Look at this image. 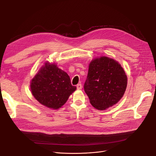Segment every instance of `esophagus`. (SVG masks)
Returning <instances> with one entry per match:
<instances>
[{"mask_svg":"<svg viewBox=\"0 0 156 156\" xmlns=\"http://www.w3.org/2000/svg\"><path fill=\"white\" fill-rule=\"evenodd\" d=\"M77 89L78 90H80L82 89V85H81V84H78L77 85Z\"/></svg>","mask_w":156,"mask_h":156,"instance_id":"1","label":"esophagus"}]
</instances>
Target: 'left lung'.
Returning <instances> with one entry per match:
<instances>
[{
    "label": "left lung",
    "instance_id": "1",
    "mask_svg": "<svg viewBox=\"0 0 156 156\" xmlns=\"http://www.w3.org/2000/svg\"><path fill=\"white\" fill-rule=\"evenodd\" d=\"M127 85V75L118 61L106 56L91 60L84 88L95 109L105 110L118 103Z\"/></svg>",
    "mask_w": 156,
    "mask_h": 156
}]
</instances>
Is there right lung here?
I'll use <instances>...</instances> for the list:
<instances>
[{
    "label": "right lung",
    "instance_id": "1",
    "mask_svg": "<svg viewBox=\"0 0 156 156\" xmlns=\"http://www.w3.org/2000/svg\"><path fill=\"white\" fill-rule=\"evenodd\" d=\"M30 91L40 104L50 109H58L66 102L76 90L68 75L55 63L46 61L31 79Z\"/></svg>",
    "mask_w": 156,
    "mask_h": 156
}]
</instances>
